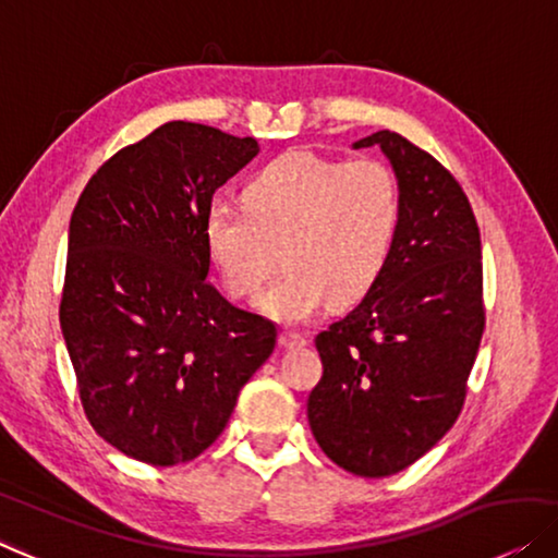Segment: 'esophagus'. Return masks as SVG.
<instances>
[{"label": "esophagus", "mask_w": 558, "mask_h": 558, "mask_svg": "<svg viewBox=\"0 0 558 558\" xmlns=\"http://www.w3.org/2000/svg\"><path fill=\"white\" fill-rule=\"evenodd\" d=\"M279 344L287 347V350H292V347H302L306 344V337L294 332V329H284V332L279 335Z\"/></svg>", "instance_id": "esophagus-1"}]
</instances>
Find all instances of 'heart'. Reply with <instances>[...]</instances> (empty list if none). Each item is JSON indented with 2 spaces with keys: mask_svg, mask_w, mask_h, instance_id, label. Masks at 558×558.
<instances>
[{
  "mask_svg": "<svg viewBox=\"0 0 558 558\" xmlns=\"http://www.w3.org/2000/svg\"><path fill=\"white\" fill-rule=\"evenodd\" d=\"M246 208L214 201L204 244L226 292L252 299L277 269L284 277L259 299L279 322H304L329 302H352L383 274L400 221L398 175L379 158L339 160L284 153L244 191Z\"/></svg>",
  "mask_w": 558,
  "mask_h": 558,
  "instance_id": "b5f03b06",
  "label": "heart"
}]
</instances>
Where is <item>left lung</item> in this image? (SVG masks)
<instances>
[{
    "mask_svg": "<svg viewBox=\"0 0 558 558\" xmlns=\"http://www.w3.org/2000/svg\"><path fill=\"white\" fill-rule=\"evenodd\" d=\"M400 185V221L383 274L365 299L319 332L322 379L306 400L319 448L362 478L423 458L460 415L486 327L481 231L448 168L379 131Z\"/></svg>",
    "mask_w": 558,
    "mask_h": 558,
    "instance_id": "left-lung-1",
    "label": "left lung"
}]
</instances>
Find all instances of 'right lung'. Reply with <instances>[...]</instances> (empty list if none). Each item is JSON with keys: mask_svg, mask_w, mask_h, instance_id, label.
Returning <instances> with one entry per match:
<instances>
[{"mask_svg": "<svg viewBox=\"0 0 558 558\" xmlns=\"http://www.w3.org/2000/svg\"><path fill=\"white\" fill-rule=\"evenodd\" d=\"M256 153L173 120L105 160L72 211L62 337L95 433L141 463L204 453L277 344L206 279V208Z\"/></svg>", "mask_w": 558, "mask_h": 558, "instance_id": "1", "label": "right lung"}]
</instances>
